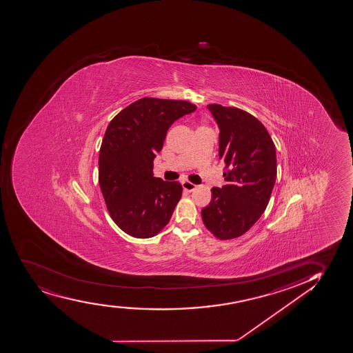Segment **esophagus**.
<instances>
[{"mask_svg":"<svg viewBox=\"0 0 353 353\" xmlns=\"http://www.w3.org/2000/svg\"><path fill=\"white\" fill-rule=\"evenodd\" d=\"M181 185H183V190L187 192L194 191L195 187H196L194 183H190V181H183Z\"/></svg>","mask_w":353,"mask_h":353,"instance_id":"obj_1","label":"esophagus"}]
</instances>
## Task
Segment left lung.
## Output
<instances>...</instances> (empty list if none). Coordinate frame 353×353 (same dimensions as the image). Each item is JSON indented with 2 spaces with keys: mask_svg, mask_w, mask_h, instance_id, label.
Listing matches in <instances>:
<instances>
[{
  "mask_svg": "<svg viewBox=\"0 0 353 353\" xmlns=\"http://www.w3.org/2000/svg\"><path fill=\"white\" fill-rule=\"evenodd\" d=\"M219 127V158L226 165V185L212 188L201 216L221 240L248 232L268 207L276 178V146L253 115L235 107L207 105Z\"/></svg>",
  "mask_w": 353,
  "mask_h": 353,
  "instance_id": "left-lung-1",
  "label": "left lung"
}]
</instances>
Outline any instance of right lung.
Instances as JSON below:
<instances>
[{
	"label": "right lung",
	"mask_w": 353,
	"mask_h": 353,
	"mask_svg": "<svg viewBox=\"0 0 353 353\" xmlns=\"http://www.w3.org/2000/svg\"><path fill=\"white\" fill-rule=\"evenodd\" d=\"M195 110L191 102L143 97L107 127L99 155V183L112 219L127 234L152 238L170 221L183 186L155 178L153 161L173 122Z\"/></svg>",
	"instance_id": "obj_1"
}]
</instances>
